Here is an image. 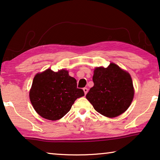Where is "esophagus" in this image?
Here are the masks:
<instances>
[{
    "label": "esophagus",
    "instance_id": "esophagus-1",
    "mask_svg": "<svg viewBox=\"0 0 160 160\" xmlns=\"http://www.w3.org/2000/svg\"><path fill=\"white\" fill-rule=\"evenodd\" d=\"M83 91H84L85 94L86 95V94H87V92H88V89L87 88H83Z\"/></svg>",
    "mask_w": 160,
    "mask_h": 160
}]
</instances>
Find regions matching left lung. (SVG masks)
Here are the masks:
<instances>
[{"mask_svg": "<svg viewBox=\"0 0 160 160\" xmlns=\"http://www.w3.org/2000/svg\"><path fill=\"white\" fill-rule=\"evenodd\" d=\"M94 82L86 98L95 111L108 118L116 117L127 110L133 101L134 90L129 73L117 65L96 68Z\"/></svg>", "mask_w": 160, "mask_h": 160, "instance_id": "obj_1", "label": "left lung"}]
</instances>
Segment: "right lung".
Instances as JSON below:
<instances>
[{
  "instance_id": "add662e5",
  "label": "right lung",
  "mask_w": 160,
  "mask_h": 160,
  "mask_svg": "<svg viewBox=\"0 0 160 160\" xmlns=\"http://www.w3.org/2000/svg\"><path fill=\"white\" fill-rule=\"evenodd\" d=\"M85 95L77 88V80L66 70L54 72L47 69L33 80L29 98L34 110L42 117L56 121L71 109L75 100Z\"/></svg>"
}]
</instances>
